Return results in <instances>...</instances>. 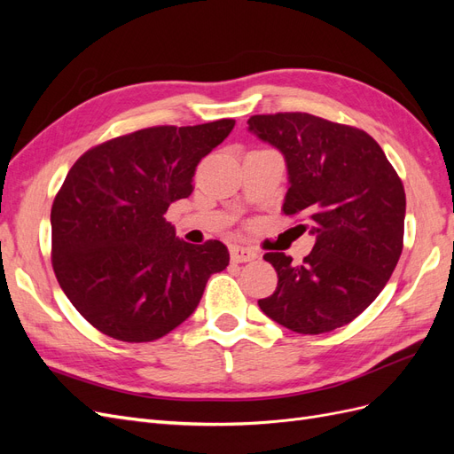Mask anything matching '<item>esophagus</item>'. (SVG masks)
<instances>
[{
	"label": "esophagus",
	"mask_w": 454,
	"mask_h": 454,
	"mask_svg": "<svg viewBox=\"0 0 454 454\" xmlns=\"http://www.w3.org/2000/svg\"><path fill=\"white\" fill-rule=\"evenodd\" d=\"M257 259V252L244 248V246H231V261L232 263H248V261Z\"/></svg>",
	"instance_id": "34e87169"
}]
</instances>
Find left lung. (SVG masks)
Returning <instances> with one entry per match:
<instances>
[{"label":"left lung","instance_id":"left-lung-1","mask_svg":"<svg viewBox=\"0 0 454 454\" xmlns=\"http://www.w3.org/2000/svg\"><path fill=\"white\" fill-rule=\"evenodd\" d=\"M248 132L282 153L290 185L284 214L303 212L316 237L301 265L282 252L263 255L278 286L259 299V309L303 335L352 322L382 292L402 255V180L360 129L309 114H277L250 117Z\"/></svg>","mask_w":454,"mask_h":454}]
</instances>
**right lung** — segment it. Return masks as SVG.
Listing matches in <instances>:
<instances>
[{"mask_svg":"<svg viewBox=\"0 0 454 454\" xmlns=\"http://www.w3.org/2000/svg\"><path fill=\"white\" fill-rule=\"evenodd\" d=\"M235 121L153 127L92 147L67 172L52 202V267L77 312L117 340L170 333L200 303L214 272L229 265L219 240L189 244L164 214L193 193L202 157Z\"/></svg>","mask_w":454,"mask_h":454,"instance_id":"obj_1","label":"right lung"}]
</instances>
